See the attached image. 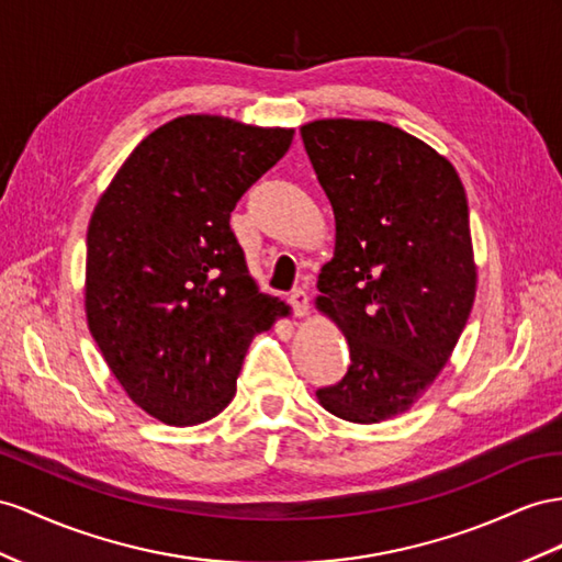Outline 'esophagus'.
<instances>
[{"label":"esophagus","instance_id":"esophagus-1","mask_svg":"<svg viewBox=\"0 0 562 562\" xmlns=\"http://www.w3.org/2000/svg\"><path fill=\"white\" fill-rule=\"evenodd\" d=\"M290 304L294 308V313L299 315V318H304V315H308V294L304 290H294L290 294Z\"/></svg>","mask_w":562,"mask_h":562}]
</instances>
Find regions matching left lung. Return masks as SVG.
<instances>
[{"mask_svg":"<svg viewBox=\"0 0 562 562\" xmlns=\"http://www.w3.org/2000/svg\"><path fill=\"white\" fill-rule=\"evenodd\" d=\"M301 137L337 227L315 308L351 353L341 382L315 396L341 420H390L437 380L470 318L465 187L449 158L390 123L323 119Z\"/></svg>","mask_w":562,"mask_h":562,"instance_id":"8db88e82","label":"left lung"}]
</instances>
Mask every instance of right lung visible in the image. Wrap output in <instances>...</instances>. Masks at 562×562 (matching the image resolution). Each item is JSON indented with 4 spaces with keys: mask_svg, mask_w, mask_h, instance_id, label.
Wrapping results in <instances>:
<instances>
[{
    "mask_svg": "<svg viewBox=\"0 0 562 562\" xmlns=\"http://www.w3.org/2000/svg\"><path fill=\"white\" fill-rule=\"evenodd\" d=\"M292 127L172 119L144 137L88 227L85 313L113 378L166 425L215 418L244 353L290 306L258 292L229 213L290 149Z\"/></svg>",
    "mask_w": 562,
    "mask_h": 562,
    "instance_id": "right-lung-1",
    "label": "right lung"
}]
</instances>
